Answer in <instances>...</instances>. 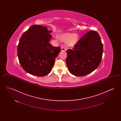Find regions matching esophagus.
Here are the masks:
<instances>
[{"instance_id":"esophagus-1","label":"esophagus","mask_w":121,"mask_h":121,"mask_svg":"<svg viewBox=\"0 0 121 121\" xmlns=\"http://www.w3.org/2000/svg\"><path fill=\"white\" fill-rule=\"evenodd\" d=\"M61 50L62 51H66V48L65 47H62L61 48Z\"/></svg>"}]
</instances>
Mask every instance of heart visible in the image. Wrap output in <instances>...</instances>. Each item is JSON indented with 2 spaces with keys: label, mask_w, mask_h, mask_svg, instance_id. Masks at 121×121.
Masks as SVG:
<instances>
[{
  "label": "heart",
  "mask_w": 121,
  "mask_h": 121,
  "mask_svg": "<svg viewBox=\"0 0 121 121\" xmlns=\"http://www.w3.org/2000/svg\"><path fill=\"white\" fill-rule=\"evenodd\" d=\"M60 39L63 41H68V45L69 46H73L78 42L79 39V36L77 34L65 33L61 36Z\"/></svg>",
  "instance_id": "heart-1"
}]
</instances>
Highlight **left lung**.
I'll return each instance as SVG.
<instances>
[{"label":"left lung","mask_w":121,"mask_h":121,"mask_svg":"<svg viewBox=\"0 0 121 121\" xmlns=\"http://www.w3.org/2000/svg\"><path fill=\"white\" fill-rule=\"evenodd\" d=\"M67 52L66 63L69 72L73 75L81 77L98 68L102 58L103 45L98 32L90 30Z\"/></svg>","instance_id":"obj_1"}]
</instances>
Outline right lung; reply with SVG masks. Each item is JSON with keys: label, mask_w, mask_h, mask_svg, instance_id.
Segmentation results:
<instances>
[{"label": "right lung", "mask_w": 121, "mask_h": 121, "mask_svg": "<svg viewBox=\"0 0 121 121\" xmlns=\"http://www.w3.org/2000/svg\"><path fill=\"white\" fill-rule=\"evenodd\" d=\"M47 28L32 25L20 39L17 56L21 67L32 75L43 77L48 75L53 66L55 58L61 51L60 47L49 43L52 36Z\"/></svg>", "instance_id": "add662e5"}]
</instances>
